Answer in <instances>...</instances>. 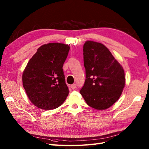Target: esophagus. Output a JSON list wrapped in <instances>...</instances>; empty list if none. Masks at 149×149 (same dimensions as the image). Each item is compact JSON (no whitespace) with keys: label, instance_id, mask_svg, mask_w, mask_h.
I'll use <instances>...</instances> for the list:
<instances>
[{"label":"esophagus","instance_id":"esophagus-1","mask_svg":"<svg viewBox=\"0 0 149 149\" xmlns=\"http://www.w3.org/2000/svg\"><path fill=\"white\" fill-rule=\"evenodd\" d=\"M76 88V84H73L71 85V88L72 89H74Z\"/></svg>","mask_w":149,"mask_h":149}]
</instances>
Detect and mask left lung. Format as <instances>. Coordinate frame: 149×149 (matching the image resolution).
Returning a JSON list of instances; mask_svg holds the SVG:
<instances>
[{
    "label": "left lung",
    "mask_w": 149,
    "mask_h": 149,
    "mask_svg": "<svg viewBox=\"0 0 149 149\" xmlns=\"http://www.w3.org/2000/svg\"><path fill=\"white\" fill-rule=\"evenodd\" d=\"M84 84L80 93L87 104L104 110L119 100L125 84L123 66L103 44L87 40L83 45Z\"/></svg>",
    "instance_id": "left-lung-1"
}]
</instances>
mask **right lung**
Listing matches in <instances>:
<instances>
[{"instance_id": "1", "label": "right lung", "mask_w": 149, "mask_h": 149, "mask_svg": "<svg viewBox=\"0 0 149 149\" xmlns=\"http://www.w3.org/2000/svg\"><path fill=\"white\" fill-rule=\"evenodd\" d=\"M68 45H43L29 61L22 74V83L30 101L40 109L60 106L69 94L63 65L70 50Z\"/></svg>"}]
</instances>
